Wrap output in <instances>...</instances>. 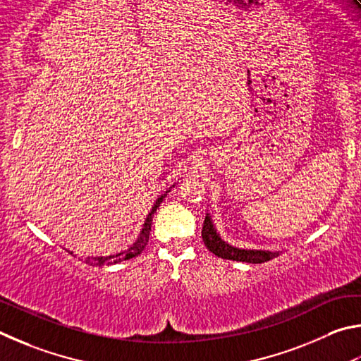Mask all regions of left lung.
Listing matches in <instances>:
<instances>
[{
    "instance_id": "obj_1",
    "label": "left lung",
    "mask_w": 361,
    "mask_h": 361,
    "mask_svg": "<svg viewBox=\"0 0 361 361\" xmlns=\"http://www.w3.org/2000/svg\"><path fill=\"white\" fill-rule=\"evenodd\" d=\"M203 236L204 245L209 249L212 254L224 258V260H233V262H245V263H264L273 258L279 257V250H267V249H241L236 245H231L226 243L222 236L219 235V231L214 225V220L211 214H206L204 224H203Z\"/></svg>"
}]
</instances>
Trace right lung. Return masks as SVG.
Here are the masks:
<instances>
[{"label":"right lung","instance_id":"right-lung-1","mask_svg":"<svg viewBox=\"0 0 361 361\" xmlns=\"http://www.w3.org/2000/svg\"><path fill=\"white\" fill-rule=\"evenodd\" d=\"M173 187H174V185H171L166 192H164L163 195H160V197H158V198L155 200L154 206H152L150 212L147 214V217H145V220H144V224H142V230L139 231V236L136 238V241L133 243L128 249H125V250H122V252H118V254H112V255L87 257V258H85V262H87V263H90V264H97V267H104V264H114V263H117V262L130 260V258H133V257H137L139 254H141V252L144 250L145 245H147V243H149L150 226H152V217H154V212L158 209V206L161 204L163 198L166 197L168 192H169L171 188H173ZM68 252H69V250H68ZM69 254L74 255L73 252H69Z\"/></svg>","mask_w":361,"mask_h":361}]
</instances>
